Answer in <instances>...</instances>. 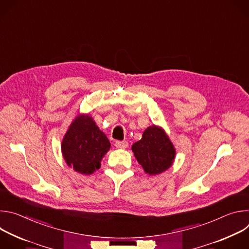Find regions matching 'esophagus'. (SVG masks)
<instances>
[{"label": "esophagus", "mask_w": 249, "mask_h": 249, "mask_svg": "<svg viewBox=\"0 0 249 249\" xmlns=\"http://www.w3.org/2000/svg\"><path fill=\"white\" fill-rule=\"evenodd\" d=\"M114 146L117 149H126L128 147V143L126 141H117V142H115Z\"/></svg>", "instance_id": "34e87169"}]
</instances>
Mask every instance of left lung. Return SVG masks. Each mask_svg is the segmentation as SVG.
Returning <instances> with one entry per match:
<instances>
[{
	"mask_svg": "<svg viewBox=\"0 0 249 249\" xmlns=\"http://www.w3.org/2000/svg\"><path fill=\"white\" fill-rule=\"evenodd\" d=\"M132 151L137 161L150 175L167 170L173 164L176 154L164 129L155 124L148 127L142 139L133 144Z\"/></svg>",
	"mask_w": 249,
	"mask_h": 249,
	"instance_id": "1",
	"label": "left lung"
}]
</instances>
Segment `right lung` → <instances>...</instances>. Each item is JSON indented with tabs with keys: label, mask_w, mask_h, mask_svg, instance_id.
Masks as SVG:
<instances>
[{
	"label": "right lung",
	"mask_w": 249,
	"mask_h": 249,
	"mask_svg": "<svg viewBox=\"0 0 249 249\" xmlns=\"http://www.w3.org/2000/svg\"><path fill=\"white\" fill-rule=\"evenodd\" d=\"M110 147L107 137L88 113L78 114L70 124L62 140L61 152L69 167L89 175L99 169Z\"/></svg>",
	"instance_id": "1"
}]
</instances>
